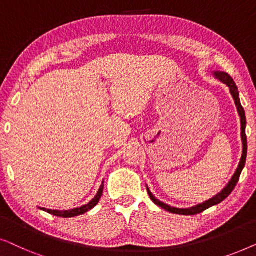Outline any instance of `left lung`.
<instances>
[{
  "instance_id": "8db88e82",
  "label": "left lung",
  "mask_w": 256,
  "mask_h": 256,
  "mask_svg": "<svg viewBox=\"0 0 256 256\" xmlns=\"http://www.w3.org/2000/svg\"><path fill=\"white\" fill-rule=\"evenodd\" d=\"M212 74L214 78H216L219 80V82H222V84H225V85L228 87L230 90V96H232L233 100H234V104H236V110H238V114H239L240 116V136H241V144H242V152H241V157H240V160H239V164H238L236 171H234L233 176L230 177V180H228V183L225 185V188H222V191L219 192V194H216V196H213L212 198L208 199V200L200 202V204H197L194 206H191V208H174V206H170L166 204V202H160V199H157L155 196L152 194V191L149 190V188L146 186V191H148V194L152 200L154 202V204H156L157 206H160V208H162L166 210L168 212H171V213H176V214H182V216H192V214H197V213H200L204 211V210L211 208L213 205H216L219 204V202H222L224 199L227 198L230 196V192L233 191L234 186H236L238 180H239V176L241 174V171H242L244 166V162H246V156H247V140H246V132H244V129H246V116H244V110L242 106H241L240 104V98H239V90H238V87L236 85V82H233V79L230 78V76L228 73L226 72H222V71H213Z\"/></svg>"
}]
</instances>
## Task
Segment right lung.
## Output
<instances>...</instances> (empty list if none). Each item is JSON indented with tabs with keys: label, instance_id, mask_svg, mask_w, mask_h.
<instances>
[{
	"label": "right lung",
	"instance_id": "right-lung-1",
	"mask_svg": "<svg viewBox=\"0 0 256 256\" xmlns=\"http://www.w3.org/2000/svg\"><path fill=\"white\" fill-rule=\"evenodd\" d=\"M102 190H104V180H102V183H101L99 190H98V192H96V194L94 196V198L90 199L87 204L79 206V208H74L71 210H50V208H40L43 210V211H45V212L50 213V214L62 216V218H71V216L84 214V213L90 211V208H93L94 206L99 202V199L101 198V196H102Z\"/></svg>",
	"mask_w": 256,
	"mask_h": 256
}]
</instances>
